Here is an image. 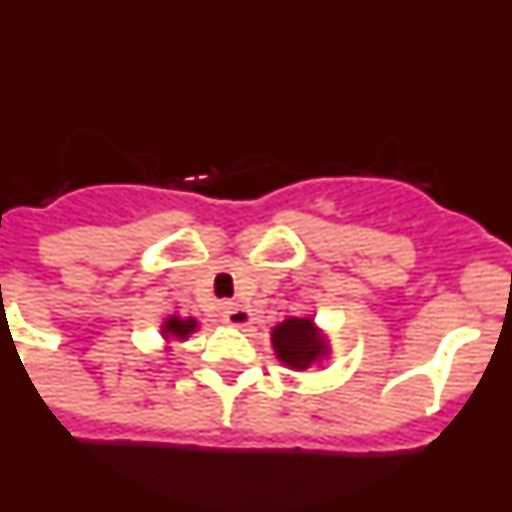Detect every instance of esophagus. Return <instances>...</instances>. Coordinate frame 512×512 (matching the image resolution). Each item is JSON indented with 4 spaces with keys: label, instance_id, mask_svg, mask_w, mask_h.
I'll list each match as a JSON object with an SVG mask.
<instances>
[{
    "label": "esophagus",
    "instance_id": "1",
    "mask_svg": "<svg viewBox=\"0 0 512 512\" xmlns=\"http://www.w3.org/2000/svg\"><path fill=\"white\" fill-rule=\"evenodd\" d=\"M223 323L233 325V328H248L251 325V310H246L241 305H225Z\"/></svg>",
    "mask_w": 512,
    "mask_h": 512
}]
</instances>
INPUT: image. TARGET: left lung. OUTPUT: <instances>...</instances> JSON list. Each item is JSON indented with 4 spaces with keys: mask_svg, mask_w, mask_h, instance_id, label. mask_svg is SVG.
<instances>
[{
    "mask_svg": "<svg viewBox=\"0 0 512 512\" xmlns=\"http://www.w3.org/2000/svg\"><path fill=\"white\" fill-rule=\"evenodd\" d=\"M274 348L284 364L295 369H307L323 354V341L312 328L310 318H287L274 328Z\"/></svg>",
    "mask_w": 512,
    "mask_h": 512,
    "instance_id": "8db88e82",
    "label": "left lung"
}]
</instances>
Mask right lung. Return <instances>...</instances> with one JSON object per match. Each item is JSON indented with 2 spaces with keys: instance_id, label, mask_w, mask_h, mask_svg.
<instances>
[{
  "instance_id": "right-lung-1",
  "label": "right lung",
  "mask_w": 512,
  "mask_h": 512,
  "mask_svg": "<svg viewBox=\"0 0 512 512\" xmlns=\"http://www.w3.org/2000/svg\"><path fill=\"white\" fill-rule=\"evenodd\" d=\"M192 330H194V320H176V318H171L169 323H166V333H174V336H179V338L189 336Z\"/></svg>"
}]
</instances>
